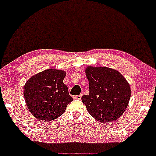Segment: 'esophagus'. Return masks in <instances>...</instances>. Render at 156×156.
Returning a JSON list of instances; mask_svg holds the SVG:
<instances>
[{"label": "esophagus", "mask_w": 156, "mask_h": 156, "mask_svg": "<svg viewBox=\"0 0 156 156\" xmlns=\"http://www.w3.org/2000/svg\"><path fill=\"white\" fill-rule=\"evenodd\" d=\"M82 98V95L80 94V95H76V96H74V99H76V100H80Z\"/></svg>", "instance_id": "obj_1"}]
</instances>
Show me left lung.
Here are the masks:
<instances>
[{
    "instance_id": "left-lung-1",
    "label": "left lung",
    "mask_w": 156,
    "mask_h": 156,
    "mask_svg": "<svg viewBox=\"0 0 156 156\" xmlns=\"http://www.w3.org/2000/svg\"><path fill=\"white\" fill-rule=\"evenodd\" d=\"M90 94L82 101L89 113L102 123L113 122L126 110L131 95L129 83L120 72L113 69L87 66Z\"/></svg>"
}]
</instances>
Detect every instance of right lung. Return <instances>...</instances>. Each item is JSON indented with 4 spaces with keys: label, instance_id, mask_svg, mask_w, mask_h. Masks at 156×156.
Segmentation results:
<instances>
[{
    "label": "right lung",
    "instance_id": "1",
    "mask_svg": "<svg viewBox=\"0 0 156 156\" xmlns=\"http://www.w3.org/2000/svg\"><path fill=\"white\" fill-rule=\"evenodd\" d=\"M66 72L48 69L32 76L23 87V95L34 118L50 121L60 117L73 100L63 83Z\"/></svg>",
    "mask_w": 156,
    "mask_h": 156
}]
</instances>
